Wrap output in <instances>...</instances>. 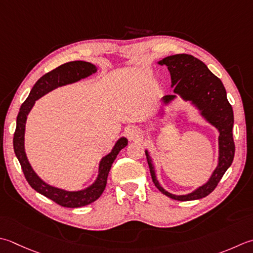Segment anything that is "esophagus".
<instances>
[{"label":"esophagus","mask_w":253,"mask_h":253,"mask_svg":"<svg viewBox=\"0 0 253 253\" xmlns=\"http://www.w3.org/2000/svg\"><path fill=\"white\" fill-rule=\"evenodd\" d=\"M126 136L129 140H137V139H141L142 132L140 129H138L137 127H130L126 130Z\"/></svg>","instance_id":"34e87169"}]
</instances>
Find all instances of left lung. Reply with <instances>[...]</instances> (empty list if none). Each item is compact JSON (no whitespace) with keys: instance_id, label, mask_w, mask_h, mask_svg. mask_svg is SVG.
Wrapping results in <instances>:
<instances>
[{"instance_id":"obj_1","label":"left lung","mask_w":253,"mask_h":253,"mask_svg":"<svg viewBox=\"0 0 253 253\" xmlns=\"http://www.w3.org/2000/svg\"><path fill=\"white\" fill-rule=\"evenodd\" d=\"M167 66L171 76V87L175 94L162 97V102L169 104L176 98V94L184 101H189L200 111L201 115L219 132L218 165L205 184L185 195H174L166 191L157 180L155 167L149 151L146 150L148 166L152 181L162 194L176 201H193L206 197L215 190L222 175L231 166L235 156V142L232 138L234 112L227 100V93L220 79L207 68L200 59L191 54L180 53L163 58L158 62Z\"/></svg>"}]
</instances>
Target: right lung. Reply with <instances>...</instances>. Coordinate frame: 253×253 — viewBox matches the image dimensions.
Here are the masks:
<instances>
[{"mask_svg": "<svg viewBox=\"0 0 253 253\" xmlns=\"http://www.w3.org/2000/svg\"><path fill=\"white\" fill-rule=\"evenodd\" d=\"M96 71L97 68L93 63L86 61H71L61 64L60 67L46 73L35 83L26 101L22 104L21 108H19V113L16 120V129H15L13 138L14 152L19 163H21L23 173L25 177H26L28 184L35 191L41 193L42 195L56 202L60 206L69 207V209H77V207L91 204V203L96 201L102 195V193L105 190L107 176L113 162L116 159L117 155L123 148L127 146L128 140L125 137L120 138L112 151L102 158L100 165H98L97 177L92 185L80 191H66L49 185L48 183L42 181L36 174V172L34 171L31 163H29L27 159L26 152H25V126H26L28 114L38 98H41L44 94L49 93L59 86L67 85V84L78 82L81 79L90 77Z\"/></svg>", "mask_w": 253, "mask_h": 253, "instance_id": "1", "label": "right lung"}]
</instances>
